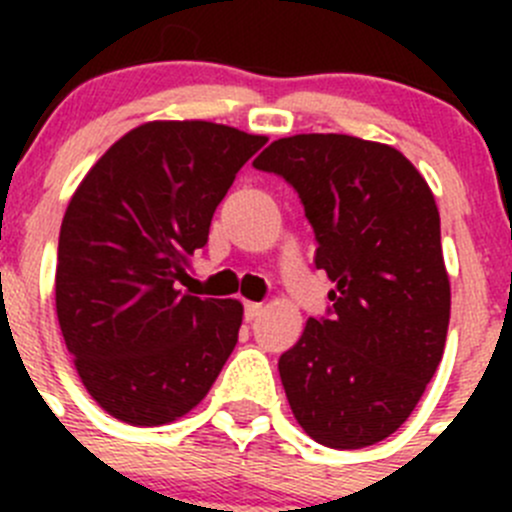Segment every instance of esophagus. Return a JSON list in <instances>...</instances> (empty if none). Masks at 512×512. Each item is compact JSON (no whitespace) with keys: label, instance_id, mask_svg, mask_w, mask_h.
<instances>
[{"label":"esophagus","instance_id":"obj_1","mask_svg":"<svg viewBox=\"0 0 512 512\" xmlns=\"http://www.w3.org/2000/svg\"><path fill=\"white\" fill-rule=\"evenodd\" d=\"M260 312H262L260 302H245V319H247V322H252V319L260 317Z\"/></svg>","mask_w":512,"mask_h":512}]
</instances>
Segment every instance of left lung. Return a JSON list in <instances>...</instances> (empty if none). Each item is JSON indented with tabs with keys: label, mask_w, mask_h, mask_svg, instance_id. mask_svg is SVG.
<instances>
[{
	"label": "left lung",
	"mask_w": 512,
	"mask_h": 512,
	"mask_svg": "<svg viewBox=\"0 0 512 512\" xmlns=\"http://www.w3.org/2000/svg\"><path fill=\"white\" fill-rule=\"evenodd\" d=\"M257 170L282 175L334 282L329 317H309L280 356L299 426L322 446L364 448L396 431L441 364L451 282L431 188L386 143L299 133L270 143Z\"/></svg>",
	"instance_id": "obj_1"
}]
</instances>
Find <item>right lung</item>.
<instances>
[{"mask_svg": "<svg viewBox=\"0 0 512 512\" xmlns=\"http://www.w3.org/2000/svg\"><path fill=\"white\" fill-rule=\"evenodd\" d=\"M265 143L223 123L151 121L76 188L59 232L56 317L81 384L118 421L185 416L235 349L242 304L178 282L237 170Z\"/></svg>", "mask_w": 512, "mask_h": 512, "instance_id": "obj_1", "label": "right lung"}]
</instances>
